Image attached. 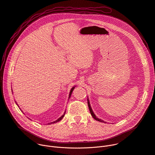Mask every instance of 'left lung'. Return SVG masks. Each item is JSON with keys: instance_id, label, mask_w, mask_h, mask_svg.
<instances>
[{"instance_id": "obj_1", "label": "left lung", "mask_w": 155, "mask_h": 155, "mask_svg": "<svg viewBox=\"0 0 155 155\" xmlns=\"http://www.w3.org/2000/svg\"><path fill=\"white\" fill-rule=\"evenodd\" d=\"M87 104H88L89 109V110H90L91 114V115L92 116V117H93V118L95 119V120H97V121H99V122H104V123H105L104 121H103L102 120H101V119H100V118H97V117L96 116V115H95V114H94V112H93V111H92V109L91 107L90 103H89V99H87Z\"/></svg>"}]
</instances>
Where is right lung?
<instances>
[{"mask_svg":"<svg viewBox=\"0 0 155 155\" xmlns=\"http://www.w3.org/2000/svg\"><path fill=\"white\" fill-rule=\"evenodd\" d=\"M75 87H76V86H74V87H73L72 88H71V91H70V92H69V99L70 98V97H71V94H72V92H73V91L74 89L75 88ZM15 103H16V104L18 105V104H17L16 101H15ZM65 112L64 113V114H63L61 117H59L58 119H57V120H56V121H54V122H51V123H50V124H54V123H56V122H59L60 120H61V119H62V118L64 117V116Z\"/></svg>","mask_w":155,"mask_h":155,"instance_id":"1","label":"right lung"}]
</instances>
